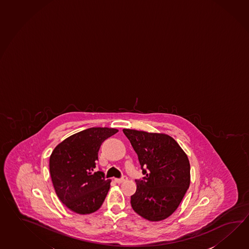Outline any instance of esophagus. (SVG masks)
Here are the masks:
<instances>
[{"label":"esophagus","mask_w":249,"mask_h":249,"mask_svg":"<svg viewBox=\"0 0 249 249\" xmlns=\"http://www.w3.org/2000/svg\"><path fill=\"white\" fill-rule=\"evenodd\" d=\"M126 180H127V177H123L122 178H115V179H114V181H115L117 183H123V182L126 181Z\"/></svg>","instance_id":"34e87169"}]
</instances>
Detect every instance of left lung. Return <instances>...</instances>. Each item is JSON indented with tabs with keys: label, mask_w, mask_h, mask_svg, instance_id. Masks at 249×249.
<instances>
[{
	"label": "left lung",
	"mask_w": 249,
	"mask_h": 249,
	"mask_svg": "<svg viewBox=\"0 0 249 249\" xmlns=\"http://www.w3.org/2000/svg\"><path fill=\"white\" fill-rule=\"evenodd\" d=\"M145 175L136 180L131 196L136 213L151 222L168 218L181 203L191 182L190 162L178 142L167 134L124 128Z\"/></svg>",
	"instance_id": "8db88e82"
}]
</instances>
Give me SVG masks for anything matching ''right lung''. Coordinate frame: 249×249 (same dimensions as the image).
I'll return each instance as SVG.
<instances>
[{
  "label": "right lung",
  "mask_w": 249,
  "mask_h": 249,
  "mask_svg": "<svg viewBox=\"0 0 249 249\" xmlns=\"http://www.w3.org/2000/svg\"><path fill=\"white\" fill-rule=\"evenodd\" d=\"M119 130L90 127L73 134L56 145L50 157V172L56 195L74 213L98 210L110 189L111 180L96 168L102 142Z\"/></svg>",
  "instance_id": "obj_1"
}]
</instances>
